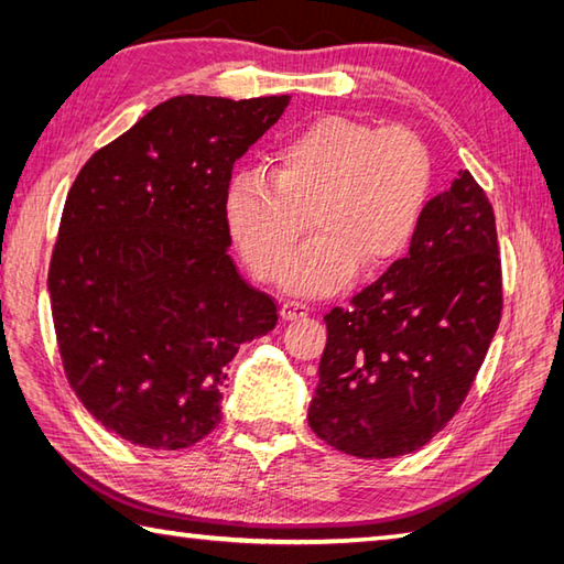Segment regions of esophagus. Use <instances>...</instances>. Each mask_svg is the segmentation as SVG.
Listing matches in <instances>:
<instances>
[{
  "label": "esophagus",
  "mask_w": 564,
  "mask_h": 564,
  "mask_svg": "<svg viewBox=\"0 0 564 564\" xmlns=\"http://www.w3.org/2000/svg\"><path fill=\"white\" fill-rule=\"evenodd\" d=\"M307 315H310V307H307L305 303L289 301V303H283V307H281V317H283L285 322L303 319V317H307Z\"/></svg>",
  "instance_id": "34e87169"
}]
</instances>
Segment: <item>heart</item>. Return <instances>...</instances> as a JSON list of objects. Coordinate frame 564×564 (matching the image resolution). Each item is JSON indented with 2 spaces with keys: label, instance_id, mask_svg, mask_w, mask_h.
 <instances>
[{
  "label": "heart",
  "instance_id": "obj_1",
  "mask_svg": "<svg viewBox=\"0 0 564 564\" xmlns=\"http://www.w3.org/2000/svg\"><path fill=\"white\" fill-rule=\"evenodd\" d=\"M431 194V158L406 128L322 116L273 152L271 174L237 172L225 191V225L259 281L297 295H332L361 269L373 275L412 245ZM303 214L316 237L290 262ZM290 267H284V261Z\"/></svg>",
  "mask_w": 564,
  "mask_h": 564
}]
</instances>
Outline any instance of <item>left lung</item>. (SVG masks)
<instances>
[{"mask_svg": "<svg viewBox=\"0 0 564 564\" xmlns=\"http://www.w3.org/2000/svg\"><path fill=\"white\" fill-rule=\"evenodd\" d=\"M501 319L492 203L463 170L424 208L410 254L325 315L307 422L356 458H398L460 410Z\"/></svg>", "mask_w": 564, "mask_h": 564, "instance_id": "obj_1", "label": "left lung"}]
</instances>
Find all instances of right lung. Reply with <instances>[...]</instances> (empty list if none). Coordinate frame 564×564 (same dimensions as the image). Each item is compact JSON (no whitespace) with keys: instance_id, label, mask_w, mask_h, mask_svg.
I'll use <instances>...</instances> for the list:
<instances>
[{"instance_id":"right-lung-1","label":"right lung","mask_w":564,"mask_h":564,"mask_svg":"<svg viewBox=\"0 0 564 564\" xmlns=\"http://www.w3.org/2000/svg\"><path fill=\"white\" fill-rule=\"evenodd\" d=\"M289 97H174L94 152L72 184L47 291L65 376L111 434L188 448L220 424L227 364L279 310L239 275L232 166Z\"/></svg>"}]
</instances>
